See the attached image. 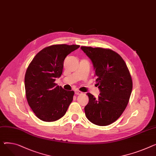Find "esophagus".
Listing matches in <instances>:
<instances>
[{"instance_id": "esophagus-1", "label": "esophagus", "mask_w": 156, "mask_h": 156, "mask_svg": "<svg viewBox=\"0 0 156 156\" xmlns=\"http://www.w3.org/2000/svg\"><path fill=\"white\" fill-rule=\"evenodd\" d=\"M75 93V94H76V95H81V94H82V93H83V92H81V91H79V90H76Z\"/></svg>"}]
</instances>
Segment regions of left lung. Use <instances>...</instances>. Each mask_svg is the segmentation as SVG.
<instances>
[{
    "label": "left lung",
    "mask_w": 156,
    "mask_h": 156,
    "mask_svg": "<svg viewBox=\"0 0 156 156\" xmlns=\"http://www.w3.org/2000/svg\"><path fill=\"white\" fill-rule=\"evenodd\" d=\"M91 60L97 85L100 91L96 98L88 93L85 107L87 118L93 123L106 126L116 121L125 110L132 93V80L125 61L110 49L81 46Z\"/></svg>",
    "instance_id": "1"
}]
</instances>
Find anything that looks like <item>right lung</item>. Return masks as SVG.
<instances>
[{
  "label": "right lung",
  "instance_id": "add662e5",
  "mask_svg": "<svg viewBox=\"0 0 156 156\" xmlns=\"http://www.w3.org/2000/svg\"><path fill=\"white\" fill-rule=\"evenodd\" d=\"M79 45L55 44L40 51L29 64L25 75L26 95L37 118L54 122L65 115L75 92L66 91L55 81L63 73L65 58Z\"/></svg>",
  "mask_w": 156,
  "mask_h": 156
}]
</instances>
